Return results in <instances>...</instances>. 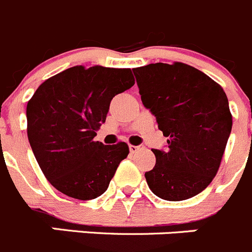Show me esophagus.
I'll return each instance as SVG.
<instances>
[{"mask_svg":"<svg viewBox=\"0 0 252 252\" xmlns=\"http://www.w3.org/2000/svg\"><path fill=\"white\" fill-rule=\"evenodd\" d=\"M128 149H130L131 154H135L136 151H138V150H140V146H133V145H130V147H128Z\"/></svg>","mask_w":252,"mask_h":252,"instance_id":"34e87169","label":"esophagus"}]
</instances>
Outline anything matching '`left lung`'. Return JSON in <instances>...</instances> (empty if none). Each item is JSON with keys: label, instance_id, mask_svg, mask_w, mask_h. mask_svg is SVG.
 <instances>
[{"label": "left lung", "instance_id": "left-lung-1", "mask_svg": "<svg viewBox=\"0 0 252 252\" xmlns=\"http://www.w3.org/2000/svg\"><path fill=\"white\" fill-rule=\"evenodd\" d=\"M141 101L167 137L156 150V165L145 174L152 192L167 201L193 197L220 167L231 133L232 116L222 87L181 62L132 68Z\"/></svg>", "mask_w": 252, "mask_h": 252}]
</instances>
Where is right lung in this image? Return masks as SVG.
Here are the masks:
<instances>
[{
    "instance_id": "obj_1",
    "label": "right lung",
    "mask_w": 252,
    "mask_h": 252,
    "mask_svg": "<svg viewBox=\"0 0 252 252\" xmlns=\"http://www.w3.org/2000/svg\"><path fill=\"white\" fill-rule=\"evenodd\" d=\"M133 85L130 68L75 66L36 90L26 108L27 136L43 175L60 192L92 200L107 190L128 146L94 138L111 100Z\"/></svg>"
}]
</instances>
